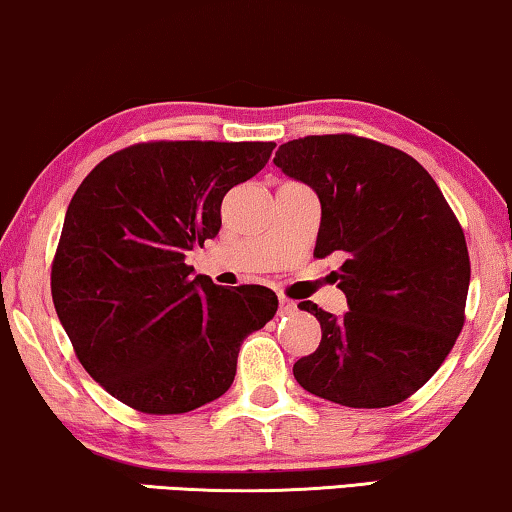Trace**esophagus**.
<instances>
[{
	"label": "esophagus",
	"mask_w": 512,
	"mask_h": 512,
	"mask_svg": "<svg viewBox=\"0 0 512 512\" xmlns=\"http://www.w3.org/2000/svg\"><path fill=\"white\" fill-rule=\"evenodd\" d=\"M278 301H280V311H283V313H294V311H297V301H292V299H287V297H278Z\"/></svg>",
	"instance_id": "1"
}]
</instances>
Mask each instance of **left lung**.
<instances>
[{"instance_id": "1", "label": "left lung", "mask_w": 512, "mask_h": 512, "mask_svg": "<svg viewBox=\"0 0 512 512\" xmlns=\"http://www.w3.org/2000/svg\"><path fill=\"white\" fill-rule=\"evenodd\" d=\"M273 164L318 194L313 255L343 259L334 276L350 308L336 318L301 301L318 318L322 341L294 364V378L348 408L406 401L464 327L471 262L462 225L420 162L364 136L287 141Z\"/></svg>"}]
</instances>
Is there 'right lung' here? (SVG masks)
<instances>
[{
  "instance_id": "1",
  "label": "right lung",
  "mask_w": 512,
  "mask_h": 512,
  "mask_svg": "<svg viewBox=\"0 0 512 512\" xmlns=\"http://www.w3.org/2000/svg\"><path fill=\"white\" fill-rule=\"evenodd\" d=\"M273 141H148L85 176L64 215L50 292L78 362L125 406L187 413L234 383L243 338L278 311L269 287L192 278L185 253L220 232L222 197Z\"/></svg>"
}]
</instances>
